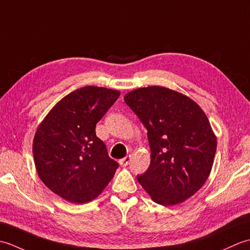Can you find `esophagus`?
<instances>
[{"label":"esophagus","mask_w":250,"mask_h":250,"mask_svg":"<svg viewBox=\"0 0 250 250\" xmlns=\"http://www.w3.org/2000/svg\"><path fill=\"white\" fill-rule=\"evenodd\" d=\"M131 156H126L125 158H124V159H121V160H119V163H120V166H122V167H126L129 164V162L131 161Z\"/></svg>","instance_id":"34e87169"}]
</instances>
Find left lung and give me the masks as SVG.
Listing matches in <instances>:
<instances>
[{
	"mask_svg": "<svg viewBox=\"0 0 250 250\" xmlns=\"http://www.w3.org/2000/svg\"><path fill=\"white\" fill-rule=\"evenodd\" d=\"M125 101L148 130L150 166L137 180L163 206L183 203L213 167L217 137L208 118L187 95L162 86L139 88Z\"/></svg>",
	"mask_w": 250,
	"mask_h": 250,
	"instance_id": "1",
	"label": "left lung"
}]
</instances>
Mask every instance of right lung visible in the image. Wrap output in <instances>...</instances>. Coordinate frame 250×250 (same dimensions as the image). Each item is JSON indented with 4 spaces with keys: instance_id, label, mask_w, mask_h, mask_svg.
I'll return each mask as SVG.
<instances>
[{
    "instance_id": "right-lung-1",
    "label": "right lung",
    "mask_w": 250,
    "mask_h": 250,
    "mask_svg": "<svg viewBox=\"0 0 250 250\" xmlns=\"http://www.w3.org/2000/svg\"><path fill=\"white\" fill-rule=\"evenodd\" d=\"M119 95L104 87L79 88L61 99L37 126L32 147L35 168L60 198L88 203L114 177L118 163L95 135V125Z\"/></svg>"
}]
</instances>
